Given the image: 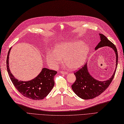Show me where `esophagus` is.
Instances as JSON below:
<instances>
[{"label":"esophagus","instance_id":"obj_1","mask_svg":"<svg viewBox=\"0 0 124 124\" xmlns=\"http://www.w3.org/2000/svg\"><path fill=\"white\" fill-rule=\"evenodd\" d=\"M61 73L62 74H68V72H67V71H61Z\"/></svg>","mask_w":124,"mask_h":124}]
</instances>
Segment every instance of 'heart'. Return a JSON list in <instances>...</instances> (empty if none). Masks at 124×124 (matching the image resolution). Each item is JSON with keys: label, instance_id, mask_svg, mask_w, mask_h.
<instances>
[{"label": "heart", "instance_id": "obj_1", "mask_svg": "<svg viewBox=\"0 0 124 124\" xmlns=\"http://www.w3.org/2000/svg\"><path fill=\"white\" fill-rule=\"evenodd\" d=\"M88 52V47L81 41H75L56 46L54 52L47 54L48 63L56 68L62 63V59L71 69H75L84 63Z\"/></svg>", "mask_w": 124, "mask_h": 124}]
</instances>
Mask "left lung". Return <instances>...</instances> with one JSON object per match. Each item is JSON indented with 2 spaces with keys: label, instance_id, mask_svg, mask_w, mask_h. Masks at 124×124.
Segmentation results:
<instances>
[{
  "label": "left lung",
  "instance_id": "1",
  "mask_svg": "<svg viewBox=\"0 0 124 124\" xmlns=\"http://www.w3.org/2000/svg\"><path fill=\"white\" fill-rule=\"evenodd\" d=\"M101 41L97 45L95 50L98 48L108 46L112 47L114 50L116 54V69L114 73L109 80L106 81H99L94 79L89 74L87 64H85L74 73L76 78V81L71 85L73 92L81 98L83 99H91L99 96L109 86L113 80L116 72L118 62V53L117 48L115 45L108 40L107 37L103 34H100Z\"/></svg>",
  "mask_w": 124,
  "mask_h": 124
}]
</instances>
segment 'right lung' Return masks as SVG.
<instances>
[{
  "label": "right lung",
  "instance_id": "1",
  "mask_svg": "<svg viewBox=\"0 0 124 124\" xmlns=\"http://www.w3.org/2000/svg\"><path fill=\"white\" fill-rule=\"evenodd\" d=\"M10 49L7 58V68L11 81L15 87L22 95L32 100L44 99L50 93L54 85V77L57 71L44 68L40 73L29 81H21L15 78L11 73L9 67V56Z\"/></svg>",
  "mask_w": 124,
  "mask_h": 124
}]
</instances>
